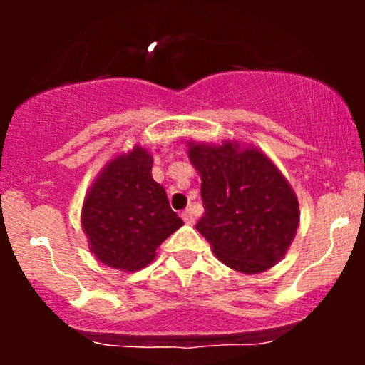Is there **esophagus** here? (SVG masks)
Masks as SVG:
<instances>
[{"mask_svg": "<svg viewBox=\"0 0 365 365\" xmlns=\"http://www.w3.org/2000/svg\"><path fill=\"white\" fill-rule=\"evenodd\" d=\"M182 220L185 221V223H188V225L195 223V216H194V212H192L190 209H185V211L182 212Z\"/></svg>", "mask_w": 365, "mask_h": 365, "instance_id": "esophagus-1", "label": "esophagus"}]
</instances>
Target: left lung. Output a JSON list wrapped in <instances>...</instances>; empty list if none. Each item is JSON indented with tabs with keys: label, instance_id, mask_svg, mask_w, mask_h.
Returning a JSON list of instances; mask_svg holds the SVG:
<instances>
[{
	"label": "left lung",
	"instance_id": "obj_1",
	"mask_svg": "<svg viewBox=\"0 0 365 365\" xmlns=\"http://www.w3.org/2000/svg\"><path fill=\"white\" fill-rule=\"evenodd\" d=\"M199 170L204 216L199 230L221 262L240 273L269 269L299 226V200L278 168L255 149L235 144L188 150Z\"/></svg>",
	"mask_w": 365,
	"mask_h": 365
}]
</instances>
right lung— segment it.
<instances>
[{
    "label": "right lung",
    "mask_w": 365,
    "mask_h": 365,
    "mask_svg": "<svg viewBox=\"0 0 365 365\" xmlns=\"http://www.w3.org/2000/svg\"><path fill=\"white\" fill-rule=\"evenodd\" d=\"M150 168L148 150L135 148L113 159L86 197L82 226L91 250L106 266L123 271L148 266L159 244L183 225Z\"/></svg>",
    "instance_id": "right-lung-1"
}]
</instances>
